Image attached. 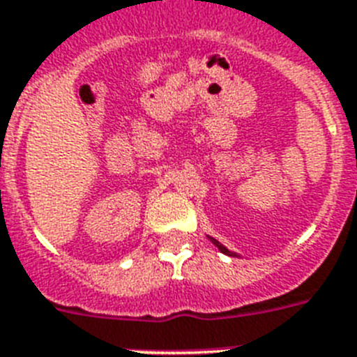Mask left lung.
<instances>
[{
	"label": "left lung",
	"mask_w": 357,
	"mask_h": 357,
	"mask_svg": "<svg viewBox=\"0 0 357 357\" xmlns=\"http://www.w3.org/2000/svg\"><path fill=\"white\" fill-rule=\"evenodd\" d=\"M208 238H210V236H208ZM210 241H212V243L215 245V247H218V249L221 250V252H223V255H227V256H238V255H236V252H232V250H228L227 247H225V245H221V243H219L218 239L210 238Z\"/></svg>",
	"instance_id": "left-lung-1"
}]
</instances>
